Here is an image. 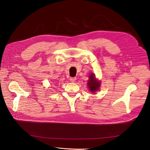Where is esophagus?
<instances>
[{"mask_svg": "<svg viewBox=\"0 0 150 150\" xmlns=\"http://www.w3.org/2000/svg\"><path fill=\"white\" fill-rule=\"evenodd\" d=\"M76 80V77H70V81H71V82H72V83H74V82H75Z\"/></svg>", "mask_w": 150, "mask_h": 150, "instance_id": "obj_1", "label": "esophagus"}]
</instances>
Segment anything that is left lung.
I'll return each instance as SVG.
<instances>
[{"mask_svg": "<svg viewBox=\"0 0 150 150\" xmlns=\"http://www.w3.org/2000/svg\"><path fill=\"white\" fill-rule=\"evenodd\" d=\"M89 78L90 79L88 81L87 85L88 86V88H89L90 91H91L92 93H95L99 90V88L101 85V83L100 81L96 80L95 75L94 74H91L90 75Z\"/></svg>", "mask_w": 150, "mask_h": 150, "instance_id": "8db88e82", "label": "left lung"}]
</instances>
